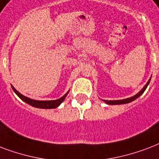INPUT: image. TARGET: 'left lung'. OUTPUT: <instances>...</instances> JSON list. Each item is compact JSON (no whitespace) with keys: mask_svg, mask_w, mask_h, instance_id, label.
<instances>
[{"mask_svg":"<svg viewBox=\"0 0 159 159\" xmlns=\"http://www.w3.org/2000/svg\"><path fill=\"white\" fill-rule=\"evenodd\" d=\"M150 80H151V78L148 80V82H147V84L144 86V88H143V89H142V90L138 93V94H136L135 96H133V97H132V98L123 99V100H114V101H107V100H104V102H105L107 104H110V105H117V104H125V103H128V102H133V100H135V99L138 98L139 97H140V96L144 93V91L146 90V88H147L148 85L149 84Z\"/></svg>","mask_w":159,"mask_h":159,"instance_id":"left-lung-1","label":"left lung"}]
</instances>
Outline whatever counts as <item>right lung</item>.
Wrapping results in <instances>:
<instances>
[{
  "instance_id": "1",
  "label": "right lung",
  "mask_w": 159,
  "mask_h": 159,
  "mask_svg": "<svg viewBox=\"0 0 159 159\" xmlns=\"http://www.w3.org/2000/svg\"><path fill=\"white\" fill-rule=\"evenodd\" d=\"M11 88L12 89H13V91L15 92L16 94L22 101H24L25 102H26V103H28L29 105H31V106L34 107H37V108H56V107H57L63 102L64 99L66 98L67 93H68V92H67V93H66L63 97H61V98L57 99V100H53V101H36V100H33V99L26 98L25 96H23L22 94H20L19 92H17L13 87H11Z\"/></svg>"
}]
</instances>
